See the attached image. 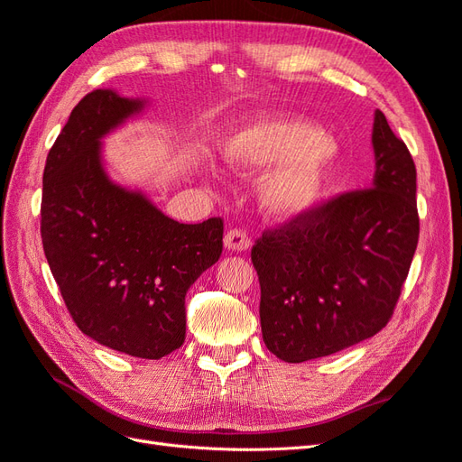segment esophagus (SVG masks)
I'll return each mask as SVG.
<instances>
[{"label":"esophagus","instance_id":"esophagus-1","mask_svg":"<svg viewBox=\"0 0 462 462\" xmlns=\"http://www.w3.org/2000/svg\"><path fill=\"white\" fill-rule=\"evenodd\" d=\"M223 243H226V246L229 250H236V253H241V250H246L250 245H253V241H250V236L245 229H229L226 239H223Z\"/></svg>","mask_w":462,"mask_h":462}]
</instances>
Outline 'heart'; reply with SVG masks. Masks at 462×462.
Wrapping results in <instances>:
<instances>
[{"instance_id": "b5f03b06", "label": "heart", "mask_w": 462, "mask_h": 462, "mask_svg": "<svg viewBox=\"0 0 462 462\" xmlns=\"http://www.w3.org/2000/svg\"><path fill=\"white\" fill-rule=\"evenodd\" d=\"M223 158L241 171L279 165L262 197L270 212L291 217L312 208L337 163L339 148L318 125L287 114H262L239 125L223 143Z\"/></svg>"}]
</instances>
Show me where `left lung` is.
Masks as SVG:
<instances>
[{"label": "left lung", "instance_id": "1", "mask_svg": "<svg viewBox=\"0 0 462 462\" xmlns=\"http://www.w3.org/2000/svg\"><path fill=\"white\" fill-rule=\"evenodd\" d=\"M375 175L265 229L253 246L262 339L277 358L339 353L382 331L395 312L420 233L416 167L380 109Z\"/></svg>", "mask_w": 462, "mask_h": 462}]
</instances>
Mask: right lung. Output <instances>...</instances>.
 Instances as JSON below:
<instances>
[{"label":"right lung","mask_w":462,"mask_h":462,"mask_svg":"<svg viewBox=\"0 0 462 462\" xmlns=\"http://www.w3.org/2000/svg\"><path fill=\"white\" fill-rule=\"evenodd\" d=\"M143 102L92 90L48 153L40 233L77 328L114 351L158 360L185 343V297L223 250V219L179 223L111 183L100 138Z\"/></svg>","instance_id":"1"}]
</instances>
